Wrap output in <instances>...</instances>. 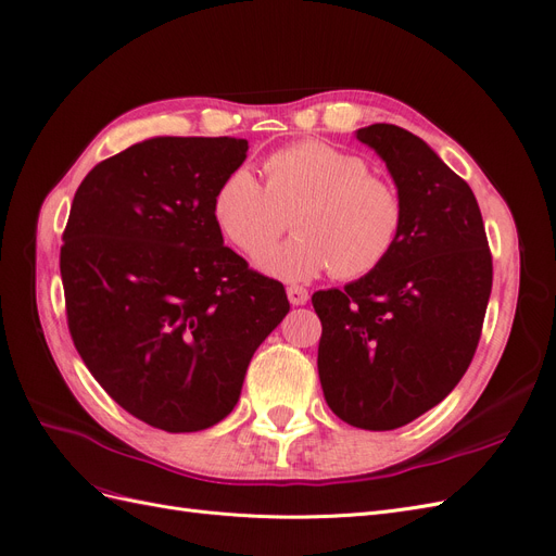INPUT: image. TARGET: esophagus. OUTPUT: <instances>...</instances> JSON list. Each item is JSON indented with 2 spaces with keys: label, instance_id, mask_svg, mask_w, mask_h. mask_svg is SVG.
<instances>
[{
  "label": "esophagus",
  "instance_id": "34e87169",
  "mask_svg": "<svg viewBox=\"0 0 556 556\" xmlns=\"http://www.w3.org/2000/svg\"><path fill=\"white\" fill-rule=\"evenodd\" d=\"M288 299L292 306H304L308 301V290L299 288V285H292V288H288Z\"/></svg>",
  "mask_w": 556,
  "mask_h": 556
}]
</instances>
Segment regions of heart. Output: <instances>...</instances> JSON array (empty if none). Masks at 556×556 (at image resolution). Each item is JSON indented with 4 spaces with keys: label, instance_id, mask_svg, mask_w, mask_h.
Wrapping results in <instances>:
<instances>
[{
    "label": "heart",
    "instance_id": "heart-1",
    "mask_svg": "<svg viewBox=\"0 0 556 556\" xmlns=\"http://www.w3.org/2000/svg\"><path fill=\"white\" fill-rule=\"evenodd\" d=\"M266 185L239 166L217 185L213 217L225 237L257 255L293 213L298 233L257 257L264 274L313 280L323 271L364 278L392 255L403 229V199L368 162L323 141H299L264 162Z\"/></svg>",
    "mask_w": 556,
    "mask_h": 556
}]
</instances>
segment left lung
<instances>
[{"label":"left lung","instance_id":"left-lung-1","mask_svg":"<svg viewBox=\"0 0 556 556\" xmlns=\"http://www.w3.org/2000/svg\"><path fill=\"white\" fill-rule=\"evenodd\" d=\"M403 199L401 237L376 271L319 290L317 371L343 422L390 431L441 403L476 355L492 252L468 182L408 129H357Z\"/></svg>","mask_w":556,"mask_h":556}]
</instances>
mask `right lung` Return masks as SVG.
Masks as SVG:
<instances>
[{
  "mask_svg": "<svg viewBox=\"0 0 556 556\" xmlns=\"http://www.w3.org/2000/svg\"><path fill=\"white\" fill-rule=\"evenodd\" d=\"M245 139L155 137L83 178L62 233L66 323L106 394L169 433L225 419L248 364L290 311L285 288L225 245L213 197Z\"/></svg>",
  "mask_w": 556,
  "mask_h": 556,
  "instance_id": "right-lung-1",
  "label": "right lung"
}]
</instances>
